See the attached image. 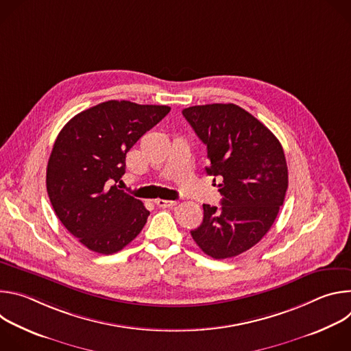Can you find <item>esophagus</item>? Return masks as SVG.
Returning a JSON list of instances; mask_svg holds the SVG:
<instances>
[{
    "label": "esophagus",
    "mask_w": 351,
    "mask_h": 351,
    "mask_svg": "<svg viewBox=\"0 0 351 351\" xmlns=\"http://www.w3.org/2000/svg\"><path fill=\"white\" fill-rule=\"evenodd\" d=\"M156 204L158 207H162V208H168V207H173L178 204L176 199H162V198H157L156 199Z\"/></svg>",
    "instance_id": "1"
}]
</instances>
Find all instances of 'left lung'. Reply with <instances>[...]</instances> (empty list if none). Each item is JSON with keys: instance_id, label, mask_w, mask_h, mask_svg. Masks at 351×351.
<instances>
[{"instance_id": "left-lung-1", "label": "left lung", "mask_w": 351, "mask_h": 351, "mask_svg": "<svg viewBox=\"0 0 351 351\" xmlns=\"http://www.w3.org/2000/svg\"><path fill=\"white\" fill-rule=\"evenodd\" d=\"M182 114L207 145V173L222 178L221 207L203 204V222L191 237L215 260L236 257L267 234L283 206L289 184L283 148L239 106H194Z\"/></svg>"}]
</instances>
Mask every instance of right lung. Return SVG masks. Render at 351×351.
<instances>
[{
  "label": "right lung",
  "instance_id": "obj_1",
  "mask_svg": "<svg viewBox=\"0 0 351 351\" xmlns=\"http://www.w3.org/2000/svg\"><path fill=\"white\" fill-rule=\"evenodd\" d=\"M169 111L111 99L75 115L60 132L47 165V193L62 225L91 252L114 254L145 225L149 211L117 183L126 153Z\"/></svg>",
  "mask_w": 351,
  "mask_h": 351
}]
</instances>
